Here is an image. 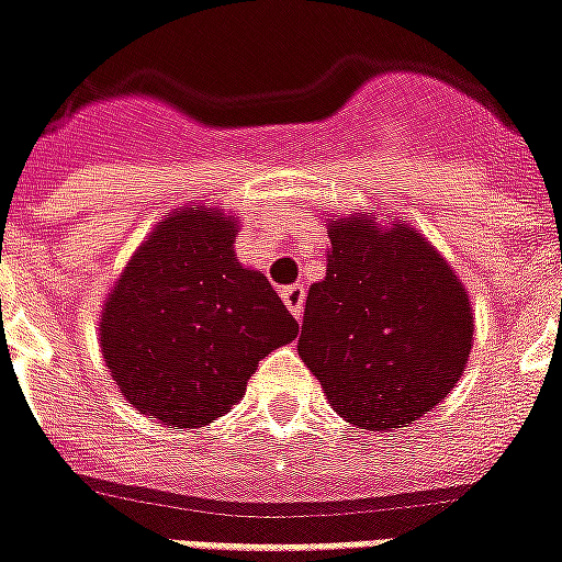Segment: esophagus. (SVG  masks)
Returning <instances> with one entry per match:
<instances>
[{
	"mask_svg": "<svg viewBox=\"0 0 562 562\" xmlns=\"http://www.w3.org/2000/svg\"><path fill=\"white\" fill-rule=\"evenodd\" d=\"M282 303L289 305V312L294 314L296 321H300V314H303V303H305V289L303 285H289V289H282Z\"/></svg>",
	"mask_w": 562,
	"mask_h": 562,
	"instance_id": "34e87169",
	"label": "esophagus"
}]
</instances>
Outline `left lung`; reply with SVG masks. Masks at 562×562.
<instances>
[{
	"instance_id": "8db88e82",
	"label": "left lung",
	"mask_w": 562,
	"mask_h": 562,
	"mask_svg": "<svg viewBox=\"0 0 562 562\" xmlns=\"http://www.w3.org/2000/svg\"><path fill=\"white\" fill-rule=\"evenodd\" d=\"M328 239L296 352L352 427H409L447 398L471 358L468 291L415 227L349 213L328 222Z\"/></svg>"
}]
</instances>
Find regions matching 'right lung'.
<instances>
[{
	"mask_svg": "<svg viewBox=\"0 0 562 562\" xmlns=\"http://www.w3.org/2000/svg\"><path fill=\"white\" fill-rule=\"evenodd\" d=\"M239 218L187 204L155 225L100 314L112 381L153 422L193 430L245 398L254 369L300 331L271 282L241 268Z\"/></svg>",
	"mask_w": 562,
	"mask_h": 562,
	"instance_id": "1",
	"label": "right lung"
}]
</instances>
